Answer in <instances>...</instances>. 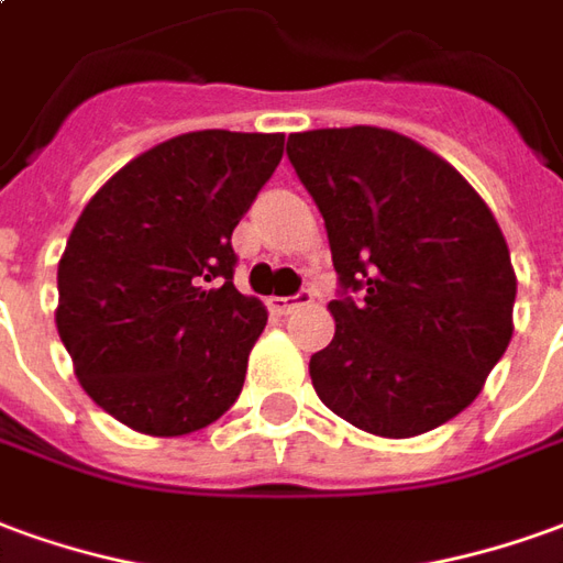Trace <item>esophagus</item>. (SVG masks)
I'll use <instances>...</instances> for the list:
<instances>
[{
	"label": "esophagus",
	"mask_w": 563,
	"mask_h": 563,
	"mask_svg": "<svg viewBox=\"0 0 563 563\" xmlns=\"http://www.w3.org/2000/svg\"><path fill=\"white\" fill-rule=\"evenodd\" d=\"M310 301H313V292H310V289H301V292L295 295H274V298H271V310L289 313V310L301 308V305H310Z\"/></svg>",
	"instance_id": "34e87169"
}]
</instances>
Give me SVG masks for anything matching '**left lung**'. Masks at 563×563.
<instances>
[{
    "mask_svg": "<svg viewBox=\"0 0 563 563\" xmlns=\"http://www.w3.org/2000/svg\"><path fill=\"white\" fill-rule=\"evenodd\" d=\"M286 155L320 207L341 283L335 338L310 356L317 396L384 439L457 418L512 338L515 271L494 213L396 131L292 133Z\"/></svg>",
    "mask_w": 563,
    "mask_h": 563,
    "instance_id": "obj_1",
    "label": "left lung"
}]
</instances>
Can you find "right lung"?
Here are the masks:
<instances>
[{"label": "right lung", "instance_id": "add662e5", "mask_svg": "<svg viewBox=\"0 0 563 563\" xmlns=\"http://www.w3.org/2000/svg\"><path fill=\"white\" fill-rule=\"evenodd\" d=\"M280 158L283 133H183L78 216L57 332L85 393L124 427L186 435L238 402L268 310L234 286L231 234Z\"/></svg>", "mask_w": 563, "mask_h": 563}]
</instances>
